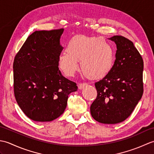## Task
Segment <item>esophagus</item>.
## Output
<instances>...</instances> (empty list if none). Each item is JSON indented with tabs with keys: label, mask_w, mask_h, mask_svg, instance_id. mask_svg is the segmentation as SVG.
Listing matches in <instances>:
<instances>
[{
	"label": "esophagus",
	"mask_w": 154,
	"mask_h": 154,
	"mask_svg": "<svg viewBox=\"0 0 154 154\" xmlns=\"http://www.w3.org/2000/svg\"><path fill=\"white\" fill-rule=\"evenodd\" d=\"M87 83H80L78 84V88H79V89H82L84 87H85L87 85Z\"/></svg>",
	"instance_id": "obj_1"
}]
</instances>
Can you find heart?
<instances>
[{"mask_svg": "<svg viewBox=\"0 0 154 154\" xmlns=\"http://www.w3.org/2000/svg\"><path fill=\"white\" fill-rule=\"evenodd\" d=\"M65 51L58 56L57 65L65 75L71 77L79 69L90 79L103 78L112 70L114 61L112 45L105 39L76 35L67 44Z\"/></svg>", "mask_w": 154, "mask_h": 154, "instance_id": "heart-1", "label": "heart"}]
</instances>
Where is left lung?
<instances>
[{
    "mask_svg": "<svg viewBox=\"0 0 154 154\" xmlns=\"http://www.w3.org/2000/svg\"><path fill=\"white\" fill-rule=\"evenodd\" d=\"M110 40L116 44V60L110 73L95 83L97 98L91 114L97 122L117 124L134 110L143 93V61L133 42L122 35Z\"/></svg>",
    "mask_w": 154,
    "mask_h": 154,
    "instance_id": "8db88e82",
    "label": "left lung"
}]
</instances>
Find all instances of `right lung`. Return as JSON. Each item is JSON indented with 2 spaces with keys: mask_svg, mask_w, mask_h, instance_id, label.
<instances>
[{
  "mask_svg": "<svg viewBox=\"0 0 154 154\" xmlns=\"http://www.w3.org/2000/svg\"><path fill=\"white\" fill-rule=\"evenodd\" d=\"M63 30L35 31L14 57L16 102L29 119L37 122H50L60 116L67 106L68 95L77 90V84L63 77L58 67Z\"/></svg>",
  "mask_w": 154,
  "mask_h": 154,
  "instance_id": "right-lung-1",
  "label": "right lung"
}]
</instances>
